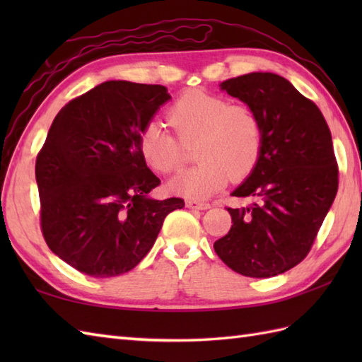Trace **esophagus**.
Wrapping results in <instances>:
<instances>
[{
    "mask_svg": "<svg viewBox=\"0 0 362 362\" xmlns=\"http://www.w3.org/2000/svg\"><path fill=\"white\" fill-rule=\"evenodd\" d=\"M185 205H187V209H193V210H209L210 209V204H206V202H199V201H187L185 202Z\"/></svg>",
    "mask_w": 362,
    "mask_h": 362,
    "instance_id": "obj_1",
    "label": "esophagus"
}]
</instances>
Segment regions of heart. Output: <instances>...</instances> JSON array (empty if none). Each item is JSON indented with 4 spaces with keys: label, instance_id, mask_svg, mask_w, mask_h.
Here are the masks:
<instances>
[{
    "label": "heart",
    "instance_id": "heart-1",
    "mask_svg": "<svg viewBox=\"0 0 362 362\" xmlns=\"http://www.w3.org/2000/svg\"><path fill=\"white\" fill-rule=\"evenodd\" d=\"M169 121L177 137L151 121L138 135L144 163L152 171L169 174L183 165V148L194 146L197 166L169 180L171 193L205 201L224 188L230 179L244 180L257 168L263 149V121L249 105H232L228 99L191 90L169 109Z\"/></svg>",
    "mask_w": 362,
    "mask_h": 362
}]
</instances>
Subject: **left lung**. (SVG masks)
Listing matches in <instances>:
<instances>
[{"label":"left lung","mask_w":362,"mask_h":362,"mask_svg":"<svg viewBox=\"0 0 362 362\" xmlns=\"http://www.w3.org/2000/svg\"><path fill=\"white\" fill-rule=\"evenodd\" d=\"M221 90L263 121L257 168L232 196L252 204L227 209L233 226L214 252L235 272L269 279L302 261L337 193L332 132L319 107L274 73L227 79Z\"/></svg>","instance_id":"left-lung-1"}]
</instances>
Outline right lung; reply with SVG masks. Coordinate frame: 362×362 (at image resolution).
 I'll return each mask as SVG.
<instances>
[{
    "label": "right lung",
    "mask_w": 362,
    "mask_h": 362,
    "mask_svg": "<svg viewBox=\"0 0 362 362\" xmlns=\"http://www.w3.org/2000/svg\"><path fill=\"white\" fill-rule=\"evenodd\" d=\"M171 96L163 86L107 81L54 118L35 161L40 226L52 253L79 272L109 279L148 255L183 199H151L160 185L138 135Z\"/></svg>",
    "instance_id": "1"
}]
</instances>
